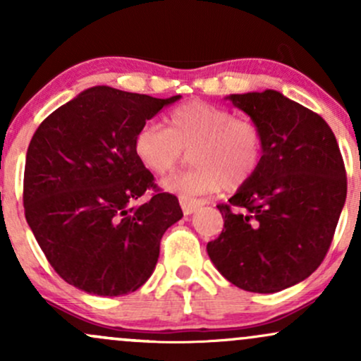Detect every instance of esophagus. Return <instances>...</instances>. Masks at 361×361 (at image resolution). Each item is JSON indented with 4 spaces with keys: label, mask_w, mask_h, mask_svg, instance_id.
I'll return each mask as SVG.
<instances>
[{
    "label": "esophagus",
    "mask_w": 361,
    "mask_h": 361,
    "mask_svg": "<svg viewBox=\"0 0 361 361\" xmlns=\"http://www.w3.org/2000/svg\"><path fill=\"white\" fill-rule=\"evenodd\" d=\"M180 205H181V210H183L185 215H190L193 214L195 210L198 209V207H202V202L200 200H192V198H180Z\"/></svg>",
    "instance_id": "obj_1"
}]
</instances>
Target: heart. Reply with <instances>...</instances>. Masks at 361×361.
Masks as SVG:
<instances>
[{"instance_id":"heart-1","label":"heart","mask_w":361,"mask_h":361,"mask_svg":"<svg viewBox=\"0 0 361 361\" xmlns=\"http://www.w3.org/2000/svg\"><path fill=\"white\" fill-rule=\"evenodd\" d=\"M135 159L146 171L163 176L190 151L192 169L163 181L166 192L183 198L221 190H238L252 180L263 161L264 140L251 118L212 103L193 100L166 115V128L144 123L132 140Z\"/></svg>"}]
</instances>
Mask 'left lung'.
Segmentation results:
<instances>
[{"mask_svg":"<svg viewBox=\"0 0 361 361\" xmlns=\"http://www.w3.org/2000/svg\"><path fill=\"white\" fill-rule=\"evenodd\" d=\"M263 132L251 181L217 205L224 229L207 252L224 279L247 292L292 287L324 259L346 200V169L321 115L275 90L231 94Z\"/></svg>","mask_w":361,"mask_h":361,"instance_id":"obj_1","label":"left lung"}]
</instances>
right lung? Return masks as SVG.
I'll use <instances>...</instances> for the list:
<instances>
[{
	"label": "right lung",
	"mask_w": 361,
	"mask_h": 361,
	"mask_svg": "<svg viewBox=\"0 0 361 361\" xmlns=\"http://www.w3.org/2000/svg\"><path fill=\"white\" fill-rule=\"evenodd\" d=\"M180 94L152 98L93 86L52 111L28 144L25 217L62 280L102 297L135 292L159 258L168 227L183 217L135 159L132 140ZM155 195L132 207L147 189Z\"/></svg>",
	"instance_id": "add662e5"
}]
</instances>
